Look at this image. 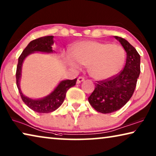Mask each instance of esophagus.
<instances>
[{"label":"esophagus","instance_id":"obj_1","mask_svg":"<svg viewBox=\"0 0 156 156\" xmlns=\"http://www.w3.org/2000/svg\"><path fill=\"white\" fill-rule=\"evenodd\" d=\"M84 81V78L82 77V76H80V77H78L77 80H76V83H80L81 82H82V81Z\"/></svg>","mask_w":156,"mask_h":156}]
</instances>
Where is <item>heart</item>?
<instances>
[{
  "mask_svg": "<svg viewBox=\"0 0 156 156\" xmlns=\"http://www.w3.org/2000/svg\"><path fill=\"white\" fill-rule=\"evenodd\" d=\"M72 55L79 63L88 66L90 75L98 80H107L116 75L125 61V52L121 46L96 41L77 43ZM75 61L71 57L67 58L70 66L77 68Z\"/></svg>",
  "mask_w": 156,
  "mask_h": 156,
  "instance_id": "b5f03b06",
  "label": "heart"
}]
</instances>
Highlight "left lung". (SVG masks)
Listing matches in <instances>:
<instances>
[{"mask_svg":"<svg viewBox=\"0 0 156 156\" xmlns=\"http://www.w3.org/2000/svg\"><path fill=\"white\" fill-rule=\"evenodd\" d=\"M126 52L124 69L108 80L97 81L88 102L97 112L109 114L123 107L135 91L140 74V56L126 40L114 36Z\"/></svg>","mask_w":156,"mask_h":156,"instance_id":"obj_1","label":"left lung"}]
</instances>
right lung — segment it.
<instances>
[{"mask_svg": "<svg viewBox=\"0 0 156 156\" xmlns=\"http://www.w3.org/2000/svg\"><path fill=\"white\" fill-rule=\"evenodd\" d=\"M54 42L53 35L42 37L33 40L25 48L18 59L16 80L19 92L23 102L30 109L38 113H50L58 109L63 102L68 90L76 84V78L73 80H66L61 81L50 94L40 99H32L26 96L21 91L20 80L21 76V68L24 59L28 55L35 52H42L47 54L53 53L54 50V51L52 50L51 46Z\"/></svg>", "mask_w": 156, "mask_h": 156, "instance_id": "obj_1", "label": "right lung"}]
</instances>
